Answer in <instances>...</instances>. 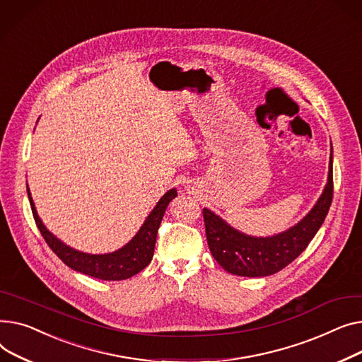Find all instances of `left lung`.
<instances>
[{
	"mask_svg": "<svg viewBox=\"0 0 362 362\" xmlns=\"http://www.w3.org/2000/svg\"><path fill=\"white\" fill-rule=\"evenodd\" d=\"M332 144V143H330ZM333 155L327 182L308 214L289 229L272 237H252L230 226L215 211L203 209L206 237L214 259L229 273L264 278L292 263L323 225L333 197Z\"/></svg>",
	"mask_w": 362,
	"mask_h": 362,
	"instance_id": "1",
	"label": "left lung"
}]
</instances>
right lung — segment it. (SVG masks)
I'll list each match as a JSON object with an SVG mask.
<instances>
[{"instance_id": "add662e5", "label": "right lung", "mask_w": 362, "mask_h": 362, "mask_svg": "<svg viewBox=\"0 0 362 362\" xmlns=\"http://www.w3.org/2000/svg\"><path fill=\"white\" fill-rule=\"evenodd\" d=\"M177 188H171L166 191L160 197V200L156 203V206L152 209L151 214H148L139 232L124 247L106 254H89L64 244L52 232L48 230V228L44 225V222H42V219L37 215L28 185V196L35 222L42 233V237L45 238L51 250L73 270L102 281L129 279L132 276L141 272L152 262L159 225L162 222L168 204L177 197Z\"/></svg>"}]
</instances>
